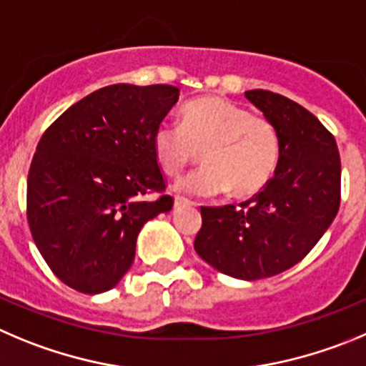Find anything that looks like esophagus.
Returning <instances> with one entry per match:
<instances>
[{"mask_svg":"<svg viewBox=\"0 0 366 366\" xmlns=\"http://www.w3.org/2000/svg\"><path fill=\"white\" fill-rule=\"evenodd\" d=\"M189 200L187 199H184V197H175V202H173V207H175V209H180V207H184V206H189Z\"/></svg>","mask_w":366,"mask_h":366,"instance_id":"esophagus-1","label":"esophagus"}]
</instances>
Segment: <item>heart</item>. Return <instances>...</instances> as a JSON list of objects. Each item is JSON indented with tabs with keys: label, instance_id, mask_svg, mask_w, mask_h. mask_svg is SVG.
Segmentation results:
<instances>
[{
	"label": "heart",
	"instance_id": "1",
	"mask_svg": "<svg viewBox=\"0 0 366 366\" xmlns=\"http://www.w3.org/2000/svg\"><path fill=\"white\" fill-rule=\"evenodd\" d=\"M202 152L206 166L179 184L197 197L231 189L251 197L271 180L280 157L276 128L269 119L220 97H204L182 108L180 124L162 122L153 133V153L167 177H179Z\"/></svg>",
	"mask_w": 366,
	"mask_h": 366
}]
</instances>
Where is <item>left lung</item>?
Instances as JSON below:
<instances>
[{
    "label": "left lung",
    "mask_w": 366,
    "mask_h": 366,
    "mask_svg": "<svg viewBox=\"0 0 366 366\" xmlns=\"http://www.w3.org/2000/svg\"><path fill=\"white\" fill-rule=\"evenodd\" d=\"M245 99L272 122L280 141L274 177L240 207H202L194 251L217 271L262 280L302 262L340 209L336 141L309 110L267 90Z\"/></svg>",
    "instance_id": "left-lung-1"
}]
</instances>
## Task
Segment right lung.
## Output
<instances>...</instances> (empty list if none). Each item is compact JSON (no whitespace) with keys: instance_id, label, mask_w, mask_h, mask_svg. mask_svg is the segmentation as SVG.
<instances>
[{"instance_id":"1","label":"right lung","mask_w":366,"mask_h":366,"mask_svg":"<svg viewBox=\"0 0 366 366\" xmlns=\"http://www.w3.org/2000/svg\"><path fill=\"white\" fill-rule=\"evenodd\" d=\"M169 84H112L70 106L36 148L26 182L32 238L54 274L101 295L129 271L142 225L169 213L153 133L179 101Z\"/></svg>"}]
</instances>
